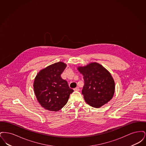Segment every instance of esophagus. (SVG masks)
I'll return each mask as SVG.
<instances>
[{
    "instance_id": "esophagus-1",
    "label": "esophagus",
    "mask_w": 146,
    "mask_h": 146,
    "mask_svg": "<svg viewBox=\"0 0 146 146\" xmlns=\"http://www.w3.org/2000/svg\"><path fill=\"white\" fill-rule=\"evenodd\" d=\"M74 91H79V87H76V88L74 89Z\"/></svg>"
}]
</instances>
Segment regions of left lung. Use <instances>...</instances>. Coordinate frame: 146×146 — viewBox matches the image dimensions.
I'll return each instance as SVG.
<instances>
[{
	"label": "left lung",
	"mask_w": 146,
	"mask_h": 146,
	"mask_svg": "<svg viewBox=\"0 0 146 146\" xmlns=\"http://www.w3.org/2000/svg\"><path fill=\"white\" fill-rule=\"evenodd\" d=\"M78 70L83 76L82 94L85 102L95 108L107 104L115 91V83L111 73L96 62L78 67Z\"/></svg>",
	"instance_id": "left-lung-1"
}]
</instances>
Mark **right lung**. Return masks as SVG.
<instances>
[{"label":"right lung","instance_id":"add662e5","mask_svg":"<svg viewBox=\"0 0 146 146\" xmlns=\"http://www.w3.org/2000/svg\"><path fill=\"white\" fill-rule=\"evenodd\" d=\"M66 67L62 62L54 63L40 70L35 78V95L39 103L46 110L57 111L62 109L74 91L61 76Z\"/></svg>","mask_w":146,"mask_h":146}]
</instances>
